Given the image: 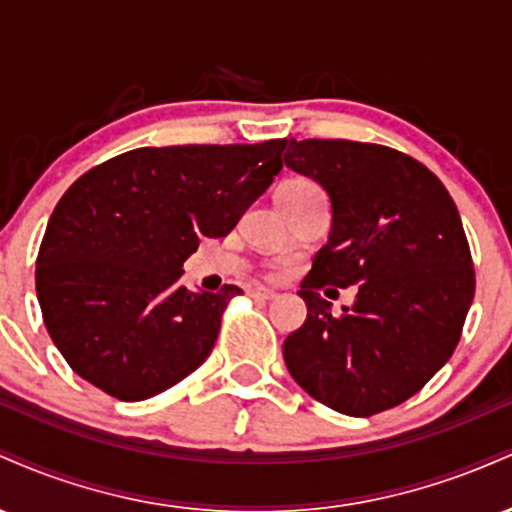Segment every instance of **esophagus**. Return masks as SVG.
Instances as JSON below:
<instances>
[{"mask_svg": "<svg viewBox=\"0 0 512 512\" xmlns=\"http://www.w3.org/2000/svg\"><path fill=\"white\" fill-rule=\"evenodd\" d=\"M250 296L260 298V301H272V298H276V291L264 289V286H255V289H250Z\"/></svg>", "mask_w": 512, "mask_h": 512, "instance_id": "1", "label": "esophagus"}]
</instances>
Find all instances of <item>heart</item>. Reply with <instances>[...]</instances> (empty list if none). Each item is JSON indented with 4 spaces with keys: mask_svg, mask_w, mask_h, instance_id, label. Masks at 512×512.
Listing matches in <instances>:
<instances>
[{
    "mask_svg": "<svg viewBox=\"0 0 512 512\" xmlns=\"http://www.w3.org/2000/svg\"><path fill=\"white\" fill-rule=\"evenodd\" d=\"M308 192H320V187H317L315 182L308 178H291V180L281 182L279 190H276V197L279 195H308Z\"/></svg>",
    "mask_w": 512,
    "mask_h": 512,
    "instance_id": "b5f03b06",
    "label": "heart"
}]
</instances>
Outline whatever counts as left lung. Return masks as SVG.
Wrapping results in <instances>:
<instances>
[{
	"label": "left lung",
	"mask_w": 512,
	"mask_h": 512,
	"mask_svg": "<svg viewBox=\"0 0 512 512\" xmlns=\"http://www.w3.org/2000/svg\"><path fill=\"white\" fill-rule=\"evenodd\" d=\"M284 163L325 187L332 231L298 296L303 327L284 342L291 378L339 414L407 402L460 342L474 264L460 211L424 163L390 146L291 139ZM325 285H358L339 316Z\"/></svg>",
	"instance_id": "1"
}]
</instances>
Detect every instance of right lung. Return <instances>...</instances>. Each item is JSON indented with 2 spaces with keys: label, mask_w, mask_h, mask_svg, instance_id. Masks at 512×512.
I'll return each instance as SVG.
<instances>
[{
  "label": "right lung",
  "mask_w": 512,
  "mask_h": 512,
  "mask_svg": "<svg viewBox=\"0 0 512 512\" xmlns=\"http://www.w3.org/2000/svg\"><path fill=\"white\" fill-rule=\"evenodd\" d=\"M286 139L144 146L91 168L52 211L35 291L76 375L122 402L168 390L207 361L238 286L187 291L182 262L223 238L284 168Z\"/></svg>",
  "instance_id": "right-lung-1"
}]
</instances>
